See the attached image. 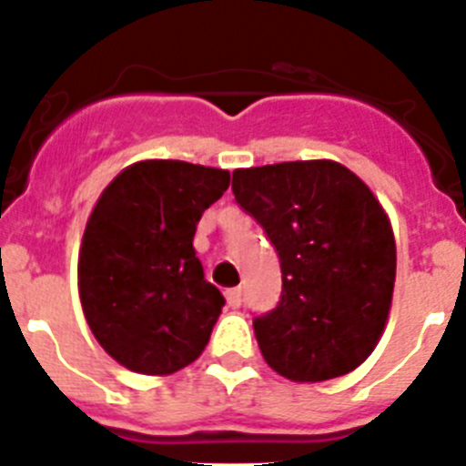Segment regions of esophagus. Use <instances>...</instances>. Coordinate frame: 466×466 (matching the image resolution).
I'll use <instances>...</instances> for the list:
<instances>
[{"label": "esophagus", "instance_id": "esophagus-1", "mask_svg": "<svg viewBox=\"0 0 466 466\" xmlns=\"http://www.w3.org/2000/svg\"><path fill=\"white\" fill-rule=\"evenodd\" d=\"M225 299H228L229 308H238L241 306V287H232L225 292Z\"/></svg>", "mask_w": 466, "mask_h": 466}]
</instances>
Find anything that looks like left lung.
<instances>
[{
    "mask_svg": "<svg viewBox=\"0 0 466 466\" xmlns=\"http://www.w3.org/2000/svg\"><path fill=\"white\" fill-rule=\"evenodd\" d=\"M232 190L280 258V303L253 321L264 360L299 384L359 368L393 301L395 237L380 199L326 158L234 169Z\"/></svg>",
    "mask_w": 466,
    "mask_h": 466,
    "instance_id": "1",
    "label": "left lung"
}]
</instances>
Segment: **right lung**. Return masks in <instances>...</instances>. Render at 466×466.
Listing matches in <instances>:
<instances>
[{
  "label": "right lung",
  "instance_id": "right-lung-1",
  "mask_svg": "<svg viewBox=\"0 0 466 466\" xmlns=\"http://www.w3.org/2000/svg\"><path fill=\"white\" fill-rule=\"evenodd\" d=\"M228 186V169L137 160L91 208L77 255L82 312L128 370L172 375L207 347L225 299L204 280L193 237Z\"/></svg>",
  "mask_w": 466,
  "mask_h": 466
}]
</instances>
